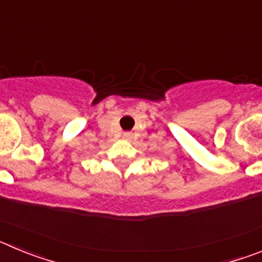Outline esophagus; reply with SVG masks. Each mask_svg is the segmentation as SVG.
I'll use <instances>...</instances> for the list:
<instances>
[{
  "label": "esophagus",
  "instance_id": "34e87169",
  "mask_svg": "<svg viewBox=\"0 0 262 262\" xmlns=\"http://www.w3.org/2000/svg\"><path fill=\"white\" fill-rule=\"evenodd\" d=\"M123 138L124 139H131V134H129V133H124L123 134Z\"/></svg>",
  "mask_w": 262,
  "mask_h": 262
}]
</instances>
